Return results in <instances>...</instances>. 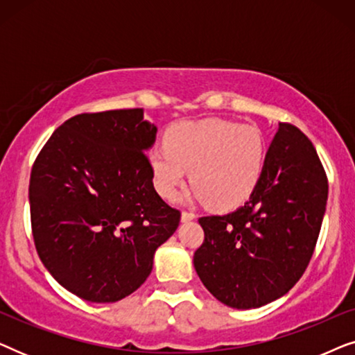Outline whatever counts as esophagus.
<instances>
[{"instance_id": "1", "label": "esophagus", "mask_w": 355, "mask_h": 355, "mask_svg": "<svg viewBox=\"0 0 355 355\" xmlns=\"http://www.w3.org/2000/svg\"><path fill=\"white\" fill-rule=\"evenodd\" d=\"M193 218H196V213H192V211H182V213H181V221H182V223L192 221Z\"/></svg>"}]
</instances>
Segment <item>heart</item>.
Segmentation results:
<instances>
[{"mask_svg":"<svg viewBox=\"0 0 355 355\" xmlns=\"http://www.w3.org/2000/svg\"><path fill=\"white\" fill-rule=\"evenodd\" d=\"M265 158V140L254 125L202 119L169 129L166 144L150 150L148 164L153 186L166 200L179 196L191 169L193 197L218 210H230L255 191Z\"/></svg>","mask_w":355,"mask_h":355,"instance_id":"heart-1","label":"heart"}]
</instances>
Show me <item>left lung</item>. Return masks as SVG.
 Wrapping results in <instances>:
<instances>
[{"mask_svg":"<svg viewBox=\"0 0 355 355\" xmlns=\"http://www.w3.org/2000/svg\"><path fill=\"white\" fill-rule=\"evenodd\" d=\"M328 198L317 150L279 123L249 200L227 215L202 216L193 266L203 286L232 309H259L284 295L312 259Z\"/></svg>","mask_w":355,"mask_h":355,"instance_id":"8db88e82","label":"left lung"}]
</instances>
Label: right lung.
<instances>
[{
  "label": "right lung",
  "mask_w": 355,
  "mask_h": 355,
  "mask_svg": "<svg viewBox=\"0 0 355 355\" xmlns=\"http://www.w3.org/2000/svg\"><path fill=\"white\" fill-rule=\"evenodd\" d=\"M157 128L144 110L84 113L61 124L33 163L32 234L53 278L89 302H118L145 283L181 213L153 187Z\"/></svg>",
  "instance_id": "right-lung-1"
}]
</instances>
